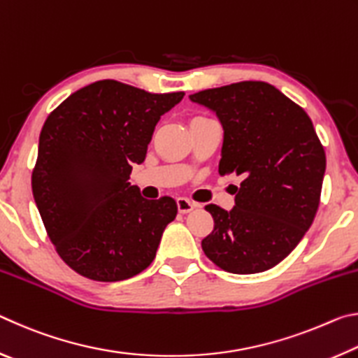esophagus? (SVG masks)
<instances>
[{
    "mask_svg": "<svg viewBox=\"0 0 358 358\" xmlns=\"http://www.w3.org/2000/svg\"><path fill=\"white\" fill-rule=\"evenodd\" d=\"M177 207H178L180 213H189V211H192L194 208H196L197 205L194 203V202H191L189 199L178 197V199H177Z\"/></svg>",
    "mask_w": 358,
    "mask_h": 358,
    "instance_id": "obj_1",
    "label": "esophagus"
}]
</instances>
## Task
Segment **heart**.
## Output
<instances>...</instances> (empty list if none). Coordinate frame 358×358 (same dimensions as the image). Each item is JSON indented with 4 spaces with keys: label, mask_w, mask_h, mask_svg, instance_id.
Listing matches in <instances>:
<instances>
[{
    "label": "heart",
    "mask_w": 358,
    "mask_h": 358,
    "mask_svg": "<svg viewBox=\"0 0 358 358\" xmlns=\"http://www.w3.org/2000/svg\"><path fill=\"white\" fill-rule=\"evenodd\" d=\"M197 118H201V117H197Z\"/></svg>",
    "instance_id": "heart-1"
}]
</instances>
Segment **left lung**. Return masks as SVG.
Segmentation results:
<instances>
[{
	"label": "left lung",
	"instance_id": "left-lung-1",
	"mask_svg": "<svg viewBox=\"0 0 358 358\" xmlns=\"http://www.w3.org/2000/svg\"><path fill=\"white\" fill-rule=\"evenodd\" d=\"M224 129L220 173H237L232 210L210 203L215 229L202 250L237 275L270 270L311 227L319 207L325 153L306 112L273 85L238 82L191 94Z\"/></svg>",
	"mask_w": 358,
	"mask_h": 358
}]
</instances>
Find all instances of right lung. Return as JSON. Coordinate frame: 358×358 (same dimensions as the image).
I'll return each instance as SVG.
<instances>
[{
    "label": "right lung",
    "instance_id": "obj_1",
    "mask_svg": "<svg viewBox=\"0 0 358 358\" xmlns=\"http://www.w3.org/2000/svg\"><path fill=\"white\" fill-rule=\"evenodd\" d=\"M183 96L99 80L47 117L33 196L59 257L78 275L123 281L153 262L177 202L148 201L128 180L145 161L156 123Z\"/></svg>",
    "mask_w": 358,
    "mask_h": 358
}]
</instances>
